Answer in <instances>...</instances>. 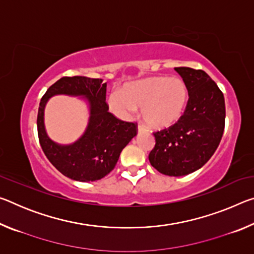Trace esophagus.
Segmentation results:
<instances>
[{"mask_svg": "<svg viewBox=\"0 0 254 254\" xmlns=\"http://www.w3.org/2000/svg\"><path fill=\"white\" fill-rule=\"evenodd\" d=\"M144 131H147V128H145L143 126H141V124H139V126H137V132L141 133V132H144Z\"/></svg>", "mask_w": 254, "mask_h": 254, "instance_id": "34e87169", "label": "esophagus"}]
</instances>
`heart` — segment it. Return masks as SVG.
<instances>
[{
  "label": "heart",
  "instance_id": "heart-1",
  "mask_svg": "<svg viewBox=\"0 0 254 254\" xmlns=\"http://www.w3.org/2000/svg\"><path fill=\"white\" fill-rule=\"evenodd\" d=\"M188 92L179 78L151 77L128 85L124 92H112L109 104L112 112L122 119H131L137 109L150 127L165 128L183 117Z\"/></svg>",
  "mask_w": 254,
  "mask_h": 254
}]
</instances>
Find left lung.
Listing matches in <instances>:
<instances>
[{
	"label": "left lung",
	"mask_w": 254,
	"mask_h": 254,
	"mask_svg": "<svg viewBox=\"0 0 254 254\" xmlns=\"http://www.w3.org/2000/svg\"><path fill=\"white\" fill-rule=\"evenodd\" d=\"M188 91L184 115L169 128L154 133L149 161L159 173L186 176L200 169L221 142L225 127V101L204 70L176 67Z\"/></svg>",
	"instance_id": "1"
}]
</instances>
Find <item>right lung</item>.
Returning <instances> with one entry per match:
<instances>
[{"mask_svg": "<svg viewBox=\"0 0 254 254\" xmlns=\"http://www.w3.org/2000/svg\"><path fill=\"white\" fill-rule=\"evenodd\" d=\"M56 95L79 97L88 103L89 123L75 143L60 145L50 139L44 127V109ZM106 83L84 76L63 77L41 98L37 127L40 145L56 169L76 182H95L114 169L122 150L136 135L134 123L121 121L109 112Z\"/></svg>", "mask_w": 254, "mask_h": 254, "instance_id": "1", "label": "right lung"}]
</instances>
